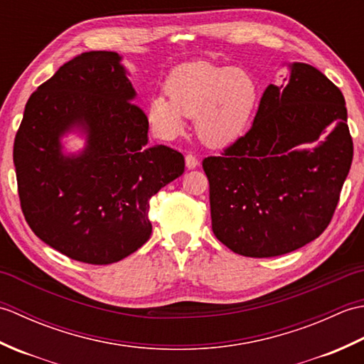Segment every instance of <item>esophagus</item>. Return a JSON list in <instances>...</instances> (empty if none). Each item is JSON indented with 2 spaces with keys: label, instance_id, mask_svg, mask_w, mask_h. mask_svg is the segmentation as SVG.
Returning <instances> with one entry per match:
<instances>
[{
  "label": "esophagus",
  "instance_id": "1",
  "mask_svg": "<svg viewBox=\"0 0 364 364\" xmlns=\"http://www.w3.org/2000/svg\"><path fill=\"white\" fill-rule=\"evenodd\" d=\"M186 167L191 170V168H196L198 166V159L197 156H194V154H186Z\"/></svg>",
  "mask_w": 364,
  "mask_h": 364
}]
</instances>
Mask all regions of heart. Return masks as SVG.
Masks as SVG:
<instances>
[{"label": "heart", "instance_id": "1", "mask_svg": "<svg viewBox=\"0 0 364 364\" xmlns=\"http://www.w3.org/2000/svg\"><path fill=\"white\" fill-rule=\"evenodd\" d=\"M166 95L149 103V120L164 139L181 134L183 117L194 119L208 146H225L241 136L258 103L259 87L242 67L192 60L178 65L166 81Z\"/></svg>", "mask_w": 364, "mask_h": 364}]
</instances>
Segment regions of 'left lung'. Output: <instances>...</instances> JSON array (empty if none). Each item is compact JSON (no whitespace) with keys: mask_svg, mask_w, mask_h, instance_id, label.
<instances>
[{"mask_svg":"<svg viewBox=\"0 0 364 364\" xmlns=\"http://www.w3.org/2000/svg\"><path fill=\"white\" fill-rule=\"evenodd\" d=\"M288 67L289 78L266 87L252 128L203 159L214 235L242 257H278L322 235L352 164L341 90L313 65Z\"/></svg>","mask_w":364,"mask_h":364,"instance_id":"1","label":"left lung"}]
</instances>
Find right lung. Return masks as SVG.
<instances>
[{
    "label": "right lung",
    "mask_w": 364,
    "mask_h": 364,
    "mask_svg": "<svg viewBox=\"0 0 364 364\" xmlns=\"http://www.w3.org/2000/svg\"><path fill=\"white\" fill-rule=\"evenodd\" d=\"M122 56L89 51L59 67L29 97L14 142L21 211L31 230L65 257L117 262L149 241L150 198L181 176L184 158L149 146V119ZM80 132L87 145L63 151Z\"/></svg>",
    "instance_id": "right-lung-1"
}]
</instances>
